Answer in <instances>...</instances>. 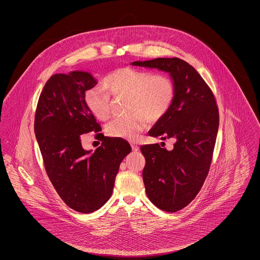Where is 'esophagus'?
Listing matches in <instances>:
<instances>
[{
  "instance_id": "obj_1",
  "label": "esophagus",
  "mask_w": 260,
  "mask_h": 260,
  "mask_svg": "<svg viewBox=\"0 0 260 260\" xmlns=\"http://www.w3.org/2000/svg\"><path fill=\"white\" fill-rule=\"evenodd\" d=\"M131 146H132V149H133V151H135V152H136V151H138L139 150V146L137 145V144H136V143H131Z\"/></svg>"
}]
</instances>
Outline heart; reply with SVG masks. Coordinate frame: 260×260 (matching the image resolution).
Returning a JSON list of instances; mask_svg holds the SVG:
<instances>
[{"instance_id": "obj_1", "label": "heart", "mask_w": 260, "mask_h": 260, "mask_svg": "<svg viewBox=\"0 0 260 260\" xmlns=\"http://www.w3.org/2000/svg\"><path fill=\"white\" fill-rule=\"evenodd\" d=\"M103 87L87 89L85 102L87 109L99 120L110 116L111 98H127L128 115L117 118L106 126L113 137L135 139L150 122H157L169 112L175 96L173 79L166 74H153L150 71L131 67L118 69L106 76Z\"/></svg>"}]
</instances>
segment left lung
<instances>
[{"instance_id": "left-lung-1", "label": "left lung", "mask_w": 260, "mask_h": 260, "mask_svg": "<svg viewBox=\"0 0 260 260\" xmlns=\"http://www.w3.org/2000/svg\"><path fill=\"white\" fill-rule=\"evenodd\" d=\"M132 65L168 72L175 86L172 107L148 133L161 140L173 138V147H140L145 157L142 176L147 197L160 210L175 212L195 199L210 171L219 125L215 98L195 68L177 57Z\"/></svg>"}]
</instances>
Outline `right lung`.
Instances as JSON below:
<instances>
[{
  "label": "right lung",
  "mask_w": 260,
  "mask_h": 260,
  "mask_svg": "<svg viewBox=\"0 0 260 260\" xmlns=\"http://www.w3.org/2000/svg\"><path fill=\"white\" fill-rule=\"evenodd\" d=\"M98 81L87 72L55 74L38 101L34 129L45 169L63 202L90 213L111 197L120 164L132 151L123 138L106 137L87 109L86 90ZM90 131L103 141L93 153L82 148L81 135Z\"/></svg>",
  "instance_id": "1"
}]
</instances>
